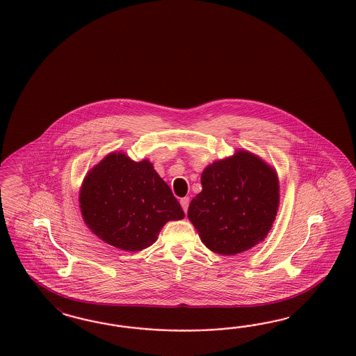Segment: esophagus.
<instances>
[{"mask_svg":"<svg viewBox=\"0 0 356 356\" xmlns=\"http://www.w3.org/2000/svg\"><path fill=\"white\" fill-rule=\"evenodd\" d=\"M180 204H181V208L184 210L185 213L188 211V207H189V197H184L180 200Z\"/></svg>","mask_w":356,"mask_h":356,"instance_id":"1","label":"esophagus"}]
</instances>
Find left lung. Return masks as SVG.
<instances>
[{"instance_id": "8db88e82", "label": "left lung", "mask_w": 356, "mask_h": 356, "mask_svg": "<svg viewBox=\"0 0 356 356\" xmlns=\"http://www.w3.org/2000/svg\"><path fill=\"white\" fill-rule=\"evenodd\" d=\"M201 184L188 217L209 250L235 255L267 236L279 208V180L263 160L239 151L205 168Z\"/></svg>"}]
</instances>
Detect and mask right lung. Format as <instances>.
I'll use <instances>...</instances> for the list:
<instances>
[{
  "instance_id": "add662e5",
  "label": "right lung",
  "mask_w": 356,
  "mask_h": 356,
  "mask_svg": "<svg viewBox=\"0 0 356 356\" xmlns=\"http://www.w3.org/2000/svg\"><path fill=\"white\" fill-rule=\"evenodd\" d=\"M80 208L99 239L134 252L155 243L165 222L185 216L148 160L136 163L121 152L108 155L86 175Z\"/></svg>"
}]
</instances>
